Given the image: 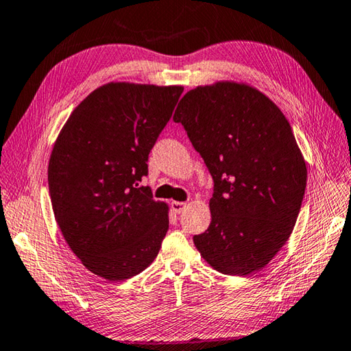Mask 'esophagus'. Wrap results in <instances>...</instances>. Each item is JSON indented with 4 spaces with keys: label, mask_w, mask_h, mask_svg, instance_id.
Instances as JSON below:
<instances>
[{
    "label": "esophagus",
    "mask_w": 351,
    "mask_h": 351,
    "mask_svg": "<svg viewBox=\"0 0 351 351\" xmlns=\"http://www.w3.org/2000/svg\"><path fill=\"white\" fill-rule=\"evenodd\" d=\"M171 209H173L176 214H182L183 210L186 209V203H183V202H171Z\"/></svg>",
    "instance_id": "34e87169"
}]
</instances>
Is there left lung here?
<instances>
[{"mask_svg":"<svg viewBox=\"0 0 351 351\" xmlns=\"http://www.w3.org/2000/svg\"><path fill=\"white\" fill-rule=\"evenodd\" d=\"M174 122L214 180L198 252L224 275L263 269L289 240L306 193V162L286 116L256 88L224 81L189 90Z\"/></svg>","mask_w":351,"mask_h":351,"instance_id":"left-lung-1","label":"left lung"}]
</instances>
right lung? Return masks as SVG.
<instances>
[{"mask_svg": "<svg viewBox=\"0 0 351 351\" xmlns=\"http://www.w3.org/2000/svg\"><path fill=\"white\" fill-rule=\"evenodd\" d=\"M182 93L180 85L105 84L73 110L53 147L56 223L73 254L105 280L141 274L168 232V204L141 182Z\"/></svg>", "mask_w": 351, "mask_h": 351, "instance_id": "obj_1", "label": "right lung"}]
</instances>
